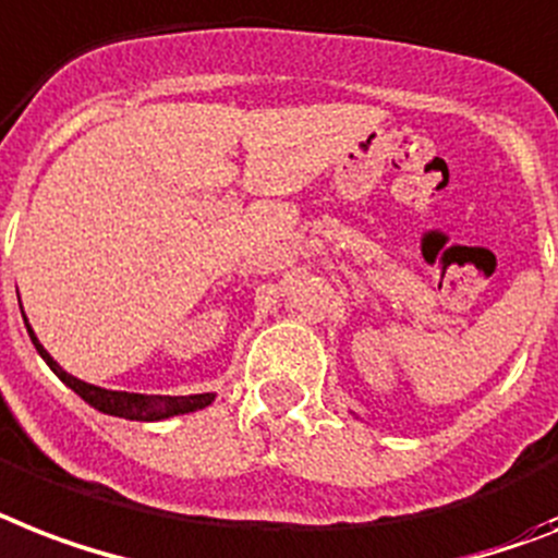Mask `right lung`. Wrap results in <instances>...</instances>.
<instances>
[{"mask_svg":"<svg viewBox=\"0 0 558 558\" xmlns=\"http://www.w3.org/2000/svg\"><path fill=\"white\" fill-rule=\"evenodd\" d=\"M25 318V315H22ZM28 326V335L31 341H34L36 352L45 357V364L51 366L57 378L65 387H71L76 396L83 398L85 404H90L94 410L106 412V415H117V418H129V421H162V418H171V415H183V412H194V410H203L215 401V392H203V396H140V392H117V389H102V387H94V384H85L74 375H68L62 366L48 355L43 343L36 341L34 329Z\"/></svg>","mask_w":558,"mask_h":558,"instance_id":"obj_1","label":"right lung"}]
</instances>
